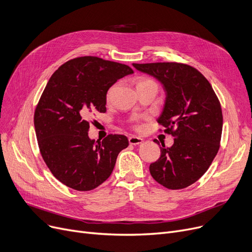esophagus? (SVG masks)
I'll return each mask as SVG.
<instances>
[{"mask_svg":"<svg viewBox=\"0 0 252 252\" xmlns=\"http://www.w3.org/2000/svg\"><path fill=\"white\" fill-rule=\"evenodd\" d=\"M128 141H129L130 145L137 146V145H140V143H142V142H143V139H142V138H140V137L134 136V135H131V136H129Z\"/></svg>","mask_w":252,"mask_h":252,"instance_id":"obj_1","label":"esophagus"}]
</instances>
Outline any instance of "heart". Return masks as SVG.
Returning a JSON list of instances; mask_svg holds the SVG:
<instances>
[{
  "label": "heart",
  "mask_w": 252,
  "mask_h": 252,
  "mask_svg": "<svg viewBox=\"0 0 252 252\" xmlns=\"http://www.w3.org/2000/svg\"><path fill=\"white\" fill-rule=\"evenodd\" d=\"M149 83H155L153 80H151V79H149V78H143V77H141V78H138L137 80H136V82H135V84H136V88L137 87H139V86H142V85H146V84H149ZM112 92H113V87L112 88H110L109 89V91H107V93H106V99L109 100L110 98H111V96H112ZM134 127L136 128V129H139L140 128V125L139 124H135L134 125Z\"/></svg>",
  "instance_id": "heart-1"
}]
</instances>
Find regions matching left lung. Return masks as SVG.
Returning <instances> with one entry per match:
<instances>
[{
    "label": "left lung",
    "instance_id": "8db88e82",
    "mask_svg": "<svg viewBox=\"0 0 252 252\" xmlns=\"http://www.w3.org/2000/svg\"><path fill=\"white\" fill-rule=\"evenodd\" d=\"M133 66L163 84L166 101L158 119L163 129L159 131L174 137L169 149L162 143L160 158L150 165L151 175L169 189H185L207 171L220 150V102L208 80L189 64L155 63Z\"/></svg>",
    "mask_w": 252,
    "mask_h": 252
}]
</instances>
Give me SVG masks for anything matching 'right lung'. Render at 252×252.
I'll list each match as a JSON object with an SVG mask.
<instances>
[{
    "label": "right lung",
    "mask_w": 252,
    "mask_h": 252,
    "mask_svg": "<svg viewBox=\"0 0 252 252\" xmlns=\"http://www.w3.org/2000/svg\"><path fill=\"white\" fill-rule=\"evenodd\" d=\"M132 73L126 64L82 56L59 66L48 81L34 110V130L44 162L64 186L91 190L112 174L128 138L109 134L91 140L89 118L106 112L107 90Z\"/></svg>",
    "instance_id": "add662e5"
}]
</instances>
